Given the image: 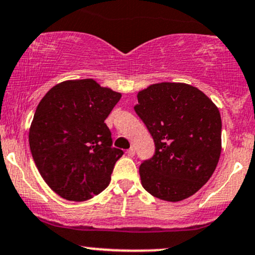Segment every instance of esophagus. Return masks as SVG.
I'll return each instance as SVG.
<instances>
[{
  "mask_svg": "<svg viewBox=\"0 0 255 255\" xmlns=\"http://www.w3.org/2000/svg\"><path fill=\"white\" fill-rule=\"evenodd\" d=\"M127 153H128V156H130V157H133V156L135 155V150H134L133 147H130L129 150H127Z\"/></svg>",
  "mask_w": 255,
  "mask_h": 255,
  "instance_id": "1",
  "label": "esophagus"
}]
</instances>
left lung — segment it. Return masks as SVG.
<instances>
[{
  "label": "left lung",
  "instance_id": "8db88e82",
  "mask_svg": "<svg viewBox=\"0 0 255 255\" xmlns=\"http://www.w3.org/2000/svg\"><path fill=\"white\" fill-rule=\"evenodd\" d=\"M136 115L155 142L139 167L141 185L163 201L178 202L201 189L222 152V119L214 103L186 83H155L138 93Z\"/></svg>",
  "mask_w": 255,
  "mask_h": 255
}]
</instances>
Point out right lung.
Returning a JSON list of instances; mask_svg holds the SVG:
<instances>
[{"instance_id":"obj_1","label":"right lung","mask_w":255,"mask_h":255,"mask_svg":"<svg viewBox=\"0 0 255 255\" xmlns=\"http://www.w3.org/2000/svg\"><path fill=\"white\" fill-rule=\"evenodd\" d=\"M121 93L92 78L64 81L50 88L33 115L29 132L32 158L55 194L86 201L110 184L123 151L113 147L104 122Z\"/></svg>"}]
</instances>
